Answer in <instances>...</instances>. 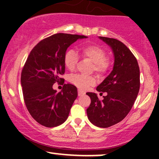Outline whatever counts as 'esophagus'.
Returning <instances> with one entry per match:
<instances>
[{
    "instance_id": "esophagus-1",
    "label": "esophagus",
    "mask_w": 159,
    "mask_h": 159,
    "mask_svg": "<svg viewBox=\"0 0 159 159\" xmlns=\"http://www.w3.org/2000/svg\"><path fill=\"white\" fill-rule=\"evenodd\" d=\"M78 96H84V95L85 94V93L84 92V91H81V90H78Z\"/></svg>"
}]
</instances>
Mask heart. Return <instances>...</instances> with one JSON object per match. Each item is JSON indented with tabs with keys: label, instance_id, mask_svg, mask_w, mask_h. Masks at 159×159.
Returning a JSON list of instances; mask_svg holds the SVG:
<instances>
[{
	"label": "heart",
	"instance_id": "b5f03b06",
	"mask_svg": "<svg viewBox=\"0 0 159 159\" xmlns=\"http://www.w3.org/2000/svg\"><path fill=\"white\" fill-rule=\"evenodd\" d=\"M81 52L82 55L90 59L93 63L92 71H95L98 75H102L106 72L109 66V61L105 58L106 53L102 48L97 45H90L82 47ZM63 62L65 66L69 70H74L78 62L77 52L72 48L68 49L65 53ZM69 81L81 90H87L96 83V79L93 76H86L78 74L71 75Z\"/></svg>",
	"mask_w": 159,
	"mask_h": 159
}]
</instances>
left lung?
Wrapping results in <instances>:
<instances>
[{
  "label": "left lung",
  "instance_id": "1",
  "mask_svg": "<svg viewBox=\"0 0 159 159\" xmlns=\"http://www.w3.org/2000/svg\"><path fill=\"white\" fill-rule=\"evenodd\" d=\"M98 38L112 50L114 66L96 87L98 92L107 93L102 101H99L95 93H86L91 98L87 114L91 123L107 128L122 121L132 109L139 92L140 69L135 57L122 42L103 36Z\"/></svg>",
  "mask_w": 159,
  "mask_h": 159
}]
</instances>
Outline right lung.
Here are the masks:
<instances>
[{
	"instance_id": "right-lung-1",
	"label": "right lung",
	"mask_w": 159,
	"mask_h": 159,
	"mask_svg": "<svg viewBox=\"0 0 159 159\" xmlns=\"http://www.w3.org/2000/svg\"><path fill=\"white\" fill-rule=\"evenodd\" d=\"M84 35L56 34L42 40L32 49L21 72L24 100L29 113L37 123L45 127L61 125L78 96L75 86L67 84L57 92L55 82L63 81V62L67 48Z\"/></svg>"
}]
</instances>
